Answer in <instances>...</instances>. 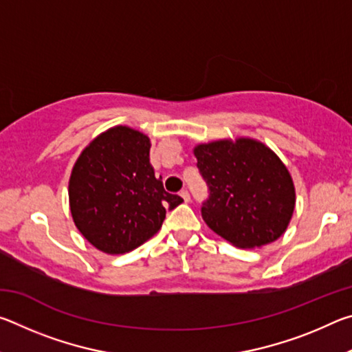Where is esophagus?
Masks as SVG:
<instances>
[{
    "mask_svg": "<svg viewBox=\"0 0 352 352\" xmlns=\"http://www.w3.org/2000/svg\"><path fill=\"white\" fill-rule=\"evenodd\" d=\"M180 195H182V199H183L184 201H186V204H188V201L190 200V195H189V192H188L186 189H183L182 192H180Z\"/></svg>",
    "mask_w": 352,
    "mask_h": 352,
    "instance_id": "1",
    "label": "esophagus"
}]
</instances>
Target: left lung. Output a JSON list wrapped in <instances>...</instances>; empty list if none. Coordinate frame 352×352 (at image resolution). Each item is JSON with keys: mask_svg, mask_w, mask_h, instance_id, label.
Masks as SVG:
<instances>
[{"mask_svg": "<svg viewBox=\"0 0 352 352\" xmlns=\"http://www.w3.org/2000/svg\"><path fill=\"white\" fill-rule=\"evenodd\" d=\"M194 155L210 192L201 217L214 233L241 248L262 247L284 234L295 188L275 152L239 138L199 144Z\"/></svg>", "mask_w": 352, "mask_h": 352, "instance_id": "obj_1", "label": "left lung"}]
</instances>
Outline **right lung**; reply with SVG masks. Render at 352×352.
<instances>
[{
	"instance_id": "obj_1",
	"label": "right lung",
	"mask_w": 352,
	"mask_h": 352,
	"mask_svg": "<svg viewBox=\"0 0 352 352\" xmlns=\"http://www.w3.org/2000/svg\"><path fill=\"white\" fill-rule=\"evenodd\" d=\"M151 140L126 126L100 133L71 172L69 208L82 236L109 254L132 252L162 228L183 199L166 192L148 158Z\"/></svg>"
}]
</instances>
